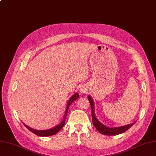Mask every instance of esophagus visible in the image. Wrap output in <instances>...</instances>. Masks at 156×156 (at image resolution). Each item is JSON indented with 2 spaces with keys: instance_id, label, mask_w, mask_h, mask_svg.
<instances>
[{
  "instance_id": "34e87169",
  "label": "esophagus",
  "mask_w": 156,
  "mask_h": 156,
  "mask_svg": "<svg viewBox=\"0 0 156 156\" xmlns=\"http://www.w3.org/2000/svg\"><path fill=\"white\" fill-rule=\"evenodd\" d=\"M87 89L85 88V87H81V88L80 89V92L81 93H85L87 92Z\"/></svg>"
}]
</instances>
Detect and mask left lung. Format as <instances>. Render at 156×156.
<instances>
[{"mask_svg":"<svg viewBox=\"0 0 156 156\" xmlns=\"http://www.w3.org/2000/svg\"><path fill=\"white\" fill-rule=\"evenodd\" d=\"M88 99L90 102V105L91 107V109H92V112H91V116H92V120H93V124L94 126L97 128V130L101 133L102 134L107 135V136H115L120 134H122L123 132H125L126 130H128L129 128L132 127L134 123L126 125V126H121V127H117V128H108L107 126H104L103 124H102L99 121H98L97 118L94 115V104L92 98L90 96L88 97Z\"/></svg>","mask_w":156,"mask_h":156,"instance_id":"obj_1","label":"left lung"}]
</instances>
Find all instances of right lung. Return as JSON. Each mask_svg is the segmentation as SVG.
Returning a JSON list of instances; mask_svg holds the SVG:
<instances>
[{
	"instance_id": "1",
	"label": "right lung",
	"mask_w": 156,
	"mask_h": 156,
	"mask_svg": "<svg viewBox=\"0 0 156 156\" xmlns=\"http://www.w3.org/2000/svg\"><path fill=\"white\" fill-rule=\"evenodd\" d=\"M79 97V95L78 93H75L73 96H72V97L70 98V100L69 101V102H68V103H67V108H66V111L65 112V116H64V119H63V121L58 125V126H55V128H51V129H50V130H34V129L31 128L30 127L28 126L27 125H26L24 124V125L26 126V128H27L30 131H31L32 132L34 133V134H35L36 135L39 136H53V135L57 134V133H58L61 130V129L63 127L64 124H65L66 116H67L68 109H69V107L70 106V105L74 101L77 99Z\"/></svg>"
}]
</instances>
